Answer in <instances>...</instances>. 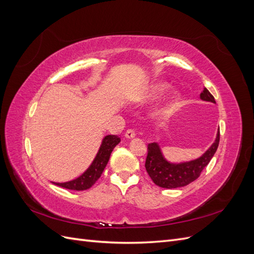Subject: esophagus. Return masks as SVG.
I'll list each match as a JSON object with an SVG mask.
<instances>
[{
  "instance_id": "34e87169",
  "label": "esophagus",
  "mask_w": 254,
  "mask_h": 254,
  "mask_svg": "<svg viewBox=\"0 0 254 254\" xmlns=\"http://www.w3.org/2000/svg\"><path fill=\"white\" fill-rule=\"evenodd\" d=\"M135 135H136V132H135L134 129L130 128V129H127V130H126L125 136L127 137V139H132V137H134Z\"/></svg>"
}]
</instances>
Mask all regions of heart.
Returning a JSON list of instances; mask_svg holds the SVG:
<instances>
[{"instance_id": "heart-1", "label": "heart", "mask_w": 254, "mask_h": 254, "mask_svg": "<svg viewBox=\"0 0 254 254\" xmlns=\"http://www.w3.org/2000/svg\"><path fill=\"white\" fill-rule=\"evenodd\" d=\"M167 84L165 83H158L156 84V86H153L152 89H151V96L152 97H158L160 95H162L164 92L167 90ZM177 101H178V96H177L176 94L172 95V97L170 98V101L167 102V104L165 105L164 109H163V112H167L170 111L174 108V106L176 105Z\"/></svg>"}]
</instances>
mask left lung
<instances>
[{"label":"left lung","mask_w":254,"mask_h":254,"mask_svg":"<svg viewBox=\"0 0 254 254\" xmlns=\"http://www.w3.org/2000/svg\"><path fill=\"white\" fill-rule=\"evenodd\" d=\"M202 101L215 103L214 96L209 90L203 88L200 93ZM219 144V130L216 140L211 147L205 151L204 155L197 160L181 164H171L163 158L162 153L157 143L148 144V152L146 157L145 167L153 183L160 188L176 189L188 186L189 183L195 181L200 176L203 168L209 164L214 153L216 152Z\"/></svg>","instance_id":"8db88e82"}]
</instances>
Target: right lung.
Masks as SVG:
<instances>
[{"label": "right lung", "mask_w": 254, "mask_h": 254, "mask_svg": "<svg viewBox=\"0 0 254 254\" xmlns=\"http://www.w3.org/2000/svg\"><path fill=\"white\" fill-rule=\"evenodd\" d=\"M121 142V139L118 135H107L103 140L101 148H99L97 155L93 161V163L77 179L64 182V183H55L57 186L73 190H84L90 189L102 176L105 167L108 163L109 158L112 150Z\"/></svg>", "instance_id": "add662e5"}]
</instances>
